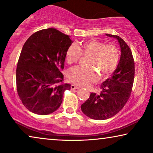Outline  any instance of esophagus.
<instances>
[{
  "label": "esophagus",
  "mask_w": 153,
  "mask_h": 153,
  "mask_svg": "<svg viewBox=\"0 0 153 153\" xmlns=\"http://www.w3.org/2000/svg\"><path fill=\"white\" fill-rule=\"evenodd\" d=\"M71 89H78L80 88V87H79L78 86H76V85H71Z\"/></svg>",
  "instance_id": "34e87169"
}]
</instances>
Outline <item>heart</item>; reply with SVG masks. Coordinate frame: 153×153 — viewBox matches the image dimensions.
Wrapping results in <instances>:
<instances>
[{
	"instance_id": "obj_1",
	"label": "heart",
	"mask_w": 153,
	"mask_h": 153,
	"mask_svg": "<svg viewBox=\"0 0 153 153\" xmlns=\"http://www.w3.org/2000/svg\"><path fill=\"white\" fill-rule=\"evenodd\" d=\"M82 54L89 56L87 67H74L68 72L70 82L87 86L95 82L98 75L105 78L113 74L117 68L120 59L118 48L115 45H106L98 40H87L79 46L72 44L67 49L65 58L68 64L78 62Z\"/></svg>"
}]
</instances>
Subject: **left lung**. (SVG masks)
Returning a JSON list of instances; mask_svg holds the SVG:
<instances>
[{
    "label": "left lung",
    "mask_w": 153,
    "mask_h": 153,
    "mask_svg": "<svg viewBox=\"0 0 153 153\" xmlns=\"http://www.w3.org/2000/svg\"><path fill=\"white\" fill-rule=\"evenodd\" d=\"M106 36L115 38L120 45L119 64L112 77L101 85L100 94L91 93L89 99L81 105L85 115L99 120L113 117L123 108L131 95L135 73L134 57L128 45L120 36Z\"/></svg>",
    "instance_id": "left-lung-1"
}]
</instances>
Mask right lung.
<instances>
[{"label": "right lung", "instance_id": "1", "mask_svg": "<svg viewBox=\"0 0 153 153\" xmlns=\"http://www.w3.org/2000/svg\"><path fill=\"white\" fill-rule=\"evenodd\" d=\"M73 41L54 28L34 33L20 54L16 71L17 91L23 105L32 113L45 115L56 111L71 85L62 84L65 54Z\"/></svg>", "mask_w": 153, "mask_h": 153}]
</instances>
